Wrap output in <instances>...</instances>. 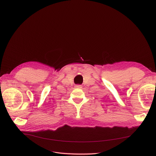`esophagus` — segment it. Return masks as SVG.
<instances>
[{"label": "esophagus", "instance_id": "34e87169", "mask_svg": "<svg viewBox=\"0 0 156 156\" xmlns=\"http://www.w3.org/2000/svg\"><path fill=\"white\" fill-rule=\"evenodd\" d=\"M81 87H82V86H81V85H75V88H81Z\"/></svg>", "mask_w": 156, "mask_h": 156}]
</instances>
